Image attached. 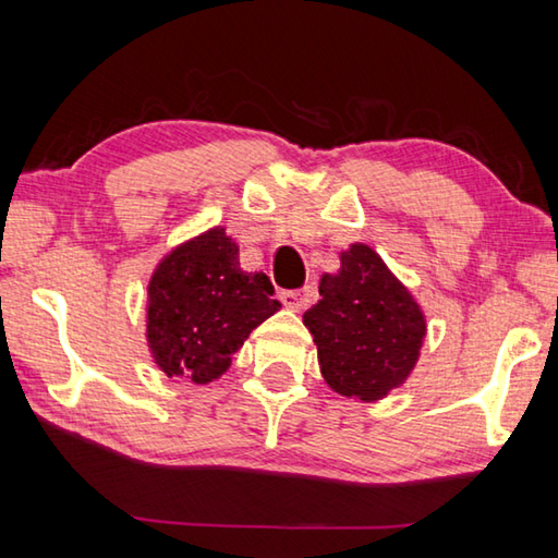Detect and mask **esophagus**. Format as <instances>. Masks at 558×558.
<instances>
[{
  "instance_id": "obj_1",
  "label": "esophagus",
  "mask_w": 558,
  "mask_h": 558,
  "mask_svg": "<svg viewBox=\"0 0 558 558\" xmlns=\"http://www.w3.org/2000/svg\"><path fill=\"white\" fill-rule=\"evenodd\" d=\"M280 300H282V305H286L288 310H292V313H302V310L313 305V300H315V290H313V288L282 290V292H280Z\"/></svg>"
}]
</instances>
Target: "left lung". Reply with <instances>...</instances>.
<instances>
[{"mask_svg":"<svg viewBox=\"0 0 558 558\" xmlns=\"http://www.w3.org/2000/svg\"><path fill=\"white\" fill-rule=\"evenodd\" d=\"M319 302L302 315L317 344L329 389L376 401L405 381L418 362L426 317L379 253L354 243L337 276L319 280Z\"/></svg>","mask_w":558,"mask_h":558,"instance_id":"1","label":"left lung"}]
</instances>
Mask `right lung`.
Wrapping results in <instances>:
<instances>
[{
    "instance_id": "add662e5",
    "label": "right lung",
    "mask_w": 558,
    "mask_h": 558,
    "mask_svg": "<svg viewBox=\"0 0 558 558\" xmlns=\"http://www.w3.org/2000/svg\"><path fill=\"white\" fill-rule=\"evenodd\" d=\"M147 342L159 369L209 384L280 302L266 272H245L221 226L179 245L147 288Z\"/></svg>"
}]
</instances>
